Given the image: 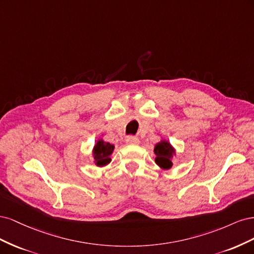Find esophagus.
I'll return each instance as SVG.
<instances>
[{
    "instance_id": "obj_1",
    "label": "esophagus",
    "mask_w": 254,
    "mask_h": 254,
    "mask_svg": "<svg viewBox=\"0 0 254 254\" xmlns=\"http://www.w3.org/2000/svg\"><path fill=\"white\" fill-rule=\"evenodd\" d=\"M126 143L128 145H137V144H140V140L137 139V137H134V136H127L126 137Z\"/></svg>"
}]
</instances>
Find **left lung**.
Masks as SVG:
<instances>
[{"label":"left lung","instance_id":"1","mask_svg":"<svg viewBox=\"0 0 254 254\" xmlns=\"http://www.w3.org/2000/svg\"><path fill=\"white\" fill-rule=\"evenodd\" d=\"M153 152L156 155L155 162L156 164L162 168V170H170L174 165L173 159L176 157V149L174 146L165 139H161L155 145Z\"/></svg>","mask_w":254,"mask_h":254}]
</instances>
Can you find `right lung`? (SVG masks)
Instances as JSON below:
<instances>
[{
    "label": "right lung",
    "instance_id": "add662e5",
    "mask_svg": "<svg viewBox=\"0 0 254 254\" xmlns=\"http://www.w3.org/2000/svg\"><path fill=\"white\" fill-rule=\"evenodd\" d=\"M104 134L97 139L96 143L93 146V149H92V157L94 159V164L98 167H105L111 162L110 156L114 150V145L106 142L103 139Z\"/></svg>",
    "mask_w": 254,
    "mask_h": 254
}]
</instances>
